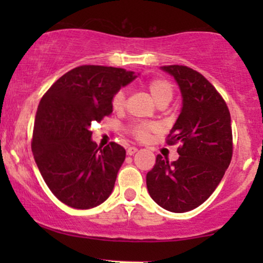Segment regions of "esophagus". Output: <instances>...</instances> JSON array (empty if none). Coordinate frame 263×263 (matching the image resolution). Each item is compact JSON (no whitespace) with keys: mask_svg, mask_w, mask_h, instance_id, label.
Listing matches in <instances>:
<instances>
[{"mask_svg":"<svg viewBox=\"0 0 263 263\" xmlns=\"http://www.w3.org/2000/svg\"><path fill=\"white\" fill-rule=\"evenodd\" d=\"M137 147H134V146H131V147H128L127 148V155H129V156H132V155H135L136 152H137Z\"/></svg>","mask_w":263,"mask_h":263,"instance_id":"1","label":"esophagus"}]
</instances>
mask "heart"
Returning <instances> with one entry per match:
<instances>
[{"label": "heart", "mask_w": 263, "mask_h": 263, "mask_svg": "<svg viewBox=\"0 0 263 263\" xmlns=\"http://www.w3.org/2000/svg\"><path fill=\"white\" fill-rule=\"evenodd\" d=\"M147 89L151 95H152L153 100L157 104H168L172 100L174 95V87L168 80L165 79H153L147 84ZM111 105H112L114 110L120 111L125 107L126 105V93L125 90H119L114 93L112 100H111ZM157 125L149 122H137L134 125L129 126L128 132L131 134L136 140L138 141H146L149 137L151 132L156 131Z\"/></svg>", "instance_id": "obj_1"}]
</instances>
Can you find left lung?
<instances>
[{
	"instance_id": "left-lung-1",
	"label": "left lung",
	"mask_w": 263,
	"mask_h": 263,
	"mask_svg": "<svg viewBox=\"0 0 263 263\" xmlns=\"http://www.w3.org/2000/svg\"><path fill=\"white\" fill-rule=\"evenodd\" d=\"M183 96L182 112L165 138L179 144V158L161 155L147 173L151 198L163 209L185 213L198 208L221 182L232 158L231 117L218 90L200 73L185 65H164Z\"/></svg>"
}]
</instances>
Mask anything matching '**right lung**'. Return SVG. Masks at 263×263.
Listing matches in <instances>:
<instances>
[{
	"instance_id": "obj_1",
	"label": "right lung",
	"mask_w": 263,
	"mask_h": 263,
	"mask_svg": "<svg viewBox=\"0 0 263 263\" xmlns=\"http://www.w3.org/2000/svg\"><path fill=\"white\" fill-rule=\"evenodd\" d=\"M136 78L114 66L80 65L60 77L38 105L32 152L48 188L62 203L90 209L110 197L126 151L91 141V122L112 114L114 93Z\"/></svg>"
}]
</instances>
